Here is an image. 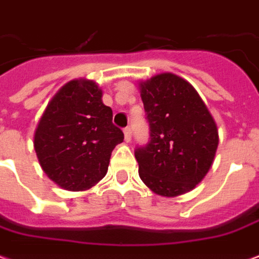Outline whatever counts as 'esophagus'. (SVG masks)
Listing matches in <instances>:
<instances>
[{
    "instance_id": "obj_1",
    "label": "esophagus",
    "mask_w": 259,
    "mask_h": 259,
    "mask_svg": "<svg viewBox=\"0 0 259 259\" xmlns=\"http://www.w3.org/2000/svg\"><path fill=\"white\" fill-rule=\"evenodd\" d=\"M124 138H125V142H130L132 138V130L130 127L124 128Z\"/></svg>"
}]
</instances>
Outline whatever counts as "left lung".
I'll list each match as a JSON object with an SVG mask.
<instances>
[{
	"instance_id": "8db88e82",
	"label": "left lung",
	"mask_w": 259,
	"mask_h": 259,
	"mask_svg": "<svg viewBox=\"0 0 259 259\" xmlns=\"http://www.w3.org/2000/svg\"><path fill=\"white\" fill-rule=\"evenodd\" d=\"M150 130L135 149L139 177L160 196L189 192L204 178L218 148V130L197 91L171 73L141 82Z\"/></svg>"
}]
</instances>
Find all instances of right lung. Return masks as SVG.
Here are the masks:
<instances>
[{
  "mask_svg": "<svg viewBox=\"0 0 259 259\" xmlns=\"http://www.w3.org/2000/svg\"><path fill=\"white\" fill-rule=\"evenodd\" d=\"M122 139L113 110L102 102V90L94 81L73 80L48 103L34 134V149L55 184L85 190L106 175L111 152Z\"/></svg>",
  "mask_w": 259,
  "mask_h": 259,
  "instance_id": "1",
  "label": "right lung"
}]
</instances>
